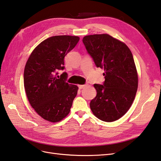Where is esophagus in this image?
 Returning a JSON list of instances; mask_svg holds the SVG:
<instances>
[{
  "mask_svg": "<svg viewBox=\"0 0 161 161\" xmlns=\"http://www.w3.org/2000/svg\"><path fill=\"white\" fill-rule=\"evenodd\" d=\"M86 86V85H78V88H79L80 89H82L84 88Z\"/></svg>",
  "mask_w": 161,
  "mask_h": 161,
  "instance_id": "obj_1",
  "label": "esophagus"
}]
</instances>
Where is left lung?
I'll list each match as a JSON object with an SVG mask.
<instances>
[{
  "label": "left lung",
  "instance_id": "1",
  "mask_svg": "<svg viewBox=\"0 0 161 161\" xmlns=\"http://www.w3.org/2000/svg\"><path fill=\"white\" fill-rule=\"evenodd\" d=\"M82 41L97 67L105 71L103 84H94L97 96L90 109L103 121L117 120L129 109L137 90L133 54L125 43L108 34L88 35Z\"/></svg>",
  "mask_w": 161,
  "mask_h": 161
}]
</instances>
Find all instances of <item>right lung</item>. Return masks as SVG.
I'll return each mask as SVG.
<instances>
[{"mask_svg": "<svg viewBox=\"0 0 161 161\" xmlns=\"http://www.w3.org/2000/svg\"><path fill=\"white\" fill-rule=\"evenodd\" d=\"M80 40L77 36H51L36 46L28 58L24 72V84L32 108L52 122L63 120L70 112L77 94L76 85L69 84L64 69L65 56Z\"/></svg>", "mask_w": 161, "mask_h": 161, "instance_id": "right-lung-1", "label": "right lung"}]
</instances>
